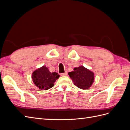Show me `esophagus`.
Listing matches in <instances>:
<instances>
[{
	"label": "esophagus",
	"mask_w": 130,
	"mask_h": 130,
	"mask_svg": "<svg viewBox=\"0 0 130 130\" xmlns=\"http://www.w3.org/2000/svg\"><path fill=\"white\" fill-rule=\"evenodd\" d=\"M67 75V72H65V73H62L61 74V75L62 76H66Z\"/></svg>",
	"instance_id": "34e87169"
}]
</instances>
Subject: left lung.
I'll use <instances>...</instances> for the list:
<instances>
[{
	"label": "left lung",
	"instance_id": "8db88e82",
	"mask_svg": "<svg viewBox=\"0 0 130 130\" xmlns=\"http://www.w3.org/2000/svg\"><path fill=\"white\" fill-rule=\"evenodd\" d=\"M74 71L69 72V76L78 88L86 89L89 88L94 81V73L83 66L75 68Z\"/></svg>",
	"mask_w": 130,
	"mask_h": 130
}]
</instances>
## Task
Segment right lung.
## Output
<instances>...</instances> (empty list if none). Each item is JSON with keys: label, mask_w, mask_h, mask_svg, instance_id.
Returning <instances> with one entry per match:
<instances>
[{"label": "right lung", "mask_w": 130, "mask_h": 130, "mask_svg": "<svg viewBox=\"0 0 130 130\" xmlns=\"http://www.w3.org/2000/svg\"><path fill=\"white\" fill-rule=\"evenodd\" d=\"M60 77L56 72L51 73L45 66L38 69L32 74L34 84L41 89L48 90L54 86V82Z\"/></svg>", "instance_id": "obj_1"}]
</instances>
